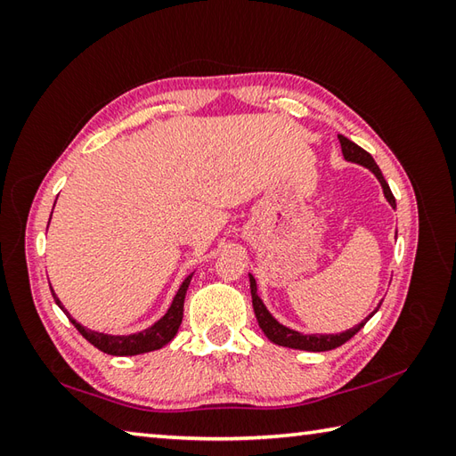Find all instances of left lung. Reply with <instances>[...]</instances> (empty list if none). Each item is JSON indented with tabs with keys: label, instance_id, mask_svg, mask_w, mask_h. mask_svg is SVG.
<instances>
[{
	"label": "left lung",
	"instance_id": "8db88e82",
	"mask_svg": "<svg viewBox=\"0 0 456 456\" xmlns=\"http://www.w3.org/2000/svg\"><path fill=\"white\" fill-rule=\"evenodd\" d=\"M338 142H341V151H343V157L346 162H354V164H361V167L370 170L374 176L378 178L384 191V198L388 200L390 206L395 209V198L392 196V190L388 186V182L384 180L382 176V170L378 168V164L374 162V159L368 154L364 149L358 147L353 141H348L343 134H338ZM250 280V296H253V307H255V315H256V322L258 327L263 329L265 335L273 341L274 345L280 346H288V348H297V351H309V353H322V351H331V348H337L345 345L348 338L354 337L361 329L366 325L368 319H370L376 312H378V305L374 312L368 315L364 322H361L358 325L346 329L343 333H299L296 329H289L286 325H282L280 322H276L274 315L268 312L266 305L263 299L258 296V288H256V280L253 274H248Z\"/></svg>",
	"mask_w": 456,
	"mask_h": 456
}]
</instances>
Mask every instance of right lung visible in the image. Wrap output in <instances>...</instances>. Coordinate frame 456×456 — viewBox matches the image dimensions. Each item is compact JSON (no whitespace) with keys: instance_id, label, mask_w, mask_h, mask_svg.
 <instances>
[{"instance_id":"1","label":"right lung","mask_w":456,"mask_h":456,"mask_svg":"<svg viewBox=\"0 0 456 456\" xmlns=\"http://www.w3.org/2000/svg\"><path fill=\"white\" fill-rule=\"evenodd\" d=\"M51 217H53V213H51ZM191 276H193V273L188 274L186 280H183L182 286L178 288L176 296H174V299H172L168 312L164 314L159 322H154L151 327L142 329V331H139V333H131V335H108V333H100V331H92V329H86L82 323L76 322L74 317H70V314L66 312L64 305L61 304V299L56 297V294H53V296H54L56 305L68 315V319H70L72 325L78 329L86 341H90L95 348H100L102 353H108L113 356H134V354L159 351V348L168 345L174 338V335L178 333V327H180L182 317H183V297H186ZM51 292H53V288H51Z\"/></svg>"}]
</instances>
